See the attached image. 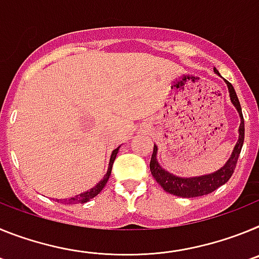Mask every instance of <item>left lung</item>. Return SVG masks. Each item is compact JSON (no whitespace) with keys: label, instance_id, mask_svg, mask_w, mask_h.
Returning <instances> with one entry per match:
<instances>
[{"label":"left lung","instance_id":"obj_1","mask_svg":"<svg viewBox=\"0 0 259 259\" xmlns=\"http://www.w3.org/2000/svg\"><path fill=\"white\" fill-rule=\"evenodd\" d=\"M215 72H218V71H215ZM226 83H227L228 91H230L231 101L235 105V107L239 111L240 116H241V123H240L239 128V141H237L236 146L233 149L232 155H231V158L227 161V163L224 164L221 170H218L217 172L205 176H198V178H187L185 179V178H179V176H175L172 174L167 172V171H164L158 164L157 158H155V155H157V146H154L152 159H150V171H152V175L154 176V179L157 180V183H159L162 188L166 192H168V193L184 198L205 196V194H209L211 192H214L221 185L226 184L230 180L231 176H232L235 168H236L237 159H239L242 144H244L245 128H244V116H242L241 105H240L236 92H235V89H233L232 84L230 81L226 80Z\"/></svg>","mask_w":259,"mask_h":259}]
</instances>
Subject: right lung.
I'll return each mask as SVG.
<instances>
[{
    "instance_id": "1",
    "label": "right lung",
    "mask_w": 259,
    "mask_h": 259,
    "mask_svg": "<svg viewBox=\"0 0 259 259\" xmlns=\"http://www.w3.org/2000/svg\"><path fill=\"white\" fill-rule=\"evenodd\" d=\"M119 148H116L115 150L113 152V154H111V158H110V163H109V170H107L106 175L104 176V179L101 180V182L98 183L96 187H93L91 191L88 192H84V193L81 194H77V196H75V197H71V198H65V200L62 201L63 203H66V205H75V203H84L87 202V201H89L91 198L96 197L100 192L104 189V187L106 185L107 180H109L110 178V174H111V167H113V163L114 161H115V157H116V153H118Z\"/></svg>"
}]
</instances>
